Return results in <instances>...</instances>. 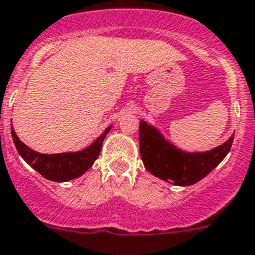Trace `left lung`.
Wrapping results in <instances>:
<instances>
[{
    "label": "left lung",
    "mask_w": 255,
    "mask_h": 255,
    "mask_svg": "<svg viewBox=\"0 0 255 255\" xmlns=\"http://www.w3.org/2000/svg\"><path fill=\"white\" fill-rule=\"evenodd\" d=\"M234 135L209 151L189 152L174 145L152 124L140 120V156L145 169L163 181L178 186L193 185L209 174L229 153Z\"/></svg>",
    "instance_id": "obj_1"
}]
</instances>
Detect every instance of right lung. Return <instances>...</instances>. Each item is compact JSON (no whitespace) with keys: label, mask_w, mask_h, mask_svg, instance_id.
<instances>
[{"label":"right lung","mask_w":255,"mask_h":255,"mask_svg":"<svg viewBox=\"0 0 255 255\" xmlns=\"http://www.w3.org/2000/svg\"><path fill=\"white\" fill-rule=\"evenodd\" d=\"M112 126H108L102 135L98 136L95 141H92L85 149L75 152H63V153H39L29 148L25 143H22L11 126V136H13L14 145L18 153L30 167L35 169L38 173L47 180L57 182H65L79 177L87 172L95 163L102 149L104 137L111 131Z\"/></svg>","instance_id":"1"}]
</instances>
